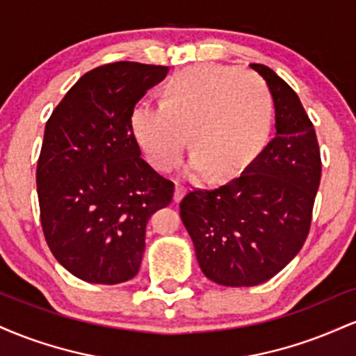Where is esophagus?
<instances>
[{
    "instance_id": "34e87169",
    "label": "esophagus",
    "mask_w": 356,
    "mask_h": 356,
    "mask_svg": "<svg viewBox=\"0 0 356 356\" xmlns=\"http://www.w3.org/2000/svg\"><path fill=\"white\" fill-rule=\"evenodd\" d=\"M184 194H186V189H184L182 186H175V191H174V202L181 201V199L184 197Z\"/></svg>"
}]
</instances>
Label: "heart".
Instances as JSON below:
<instances>
[{
    "label": "heart",
    "instance_id": "b5f03b06",
    "mask_svg": "<svg viewBox=\"0 0 356 356\" xmlns=\"http://www.w3.org/2000/svg\"><path fill=\"white\" fill-rule=\"evenodd\" d=\"M273 118L263 81L238 68L199 65L167 80L161 104H134L127 124L154 169L169 172L181 162L186 132L189 172H211L212 181H219L239 174L261 154Z\"/></svg>",
    "mask_w": 356,
    "mask_h": 356
}]
</instances>
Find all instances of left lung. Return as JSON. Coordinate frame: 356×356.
I'll return each instance as SVG.
<instances>
[{
    "label": "left lung",
    "mask_w": 356,
    "mask_h": 356,
    "mask_svg": "<svg viewBox=\"0 0 356 356\" xmlns=\"http://www.w3.org/2000/svg\"><path fill=\"white\" fill-rule=\"evenodd\" d=\"M251 68L271 90L275 138L239 177L181 202L204 276L231 288L271 280L300 252L321 179L316 134L295 90L264 65Z\"/></svg>",
    "instance_id": "left-lung-1"
}]
</instances>
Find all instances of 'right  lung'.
Wrapping results in <instances>:
<instances>
[{
    "instance_id": "1",
    "label": "right lung",
    "mask_w": 356,
    "mask_h": 356,
    "mask_svg": "<svg viewBox=\"0 0 356 356\" xmlns=\"http://www.w3.org/2000/svg\"><path fill=\"white\" fill-rule=\"evenodd\" d=\"M169 68L117 61L85 73L53 110L36 167L43 234L73 276L118 284L138 273L147 220L172 201L129 132V112Z\"/></svg>"
}]
</instances>
